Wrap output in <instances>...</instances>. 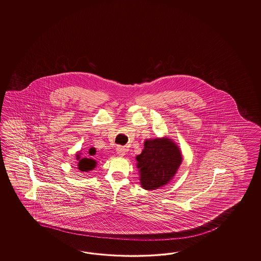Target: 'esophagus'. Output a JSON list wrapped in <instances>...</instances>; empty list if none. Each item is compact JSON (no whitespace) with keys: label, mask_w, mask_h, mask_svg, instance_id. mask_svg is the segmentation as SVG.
I'll return each instance as SVG.
<instances>
[{"label":"esophagus","mask_w":261,"mask_h":261,"mask_svg":"<svg viewBox=\"0 0 261 261\" xmlns=\"http://www.w3.org/2000/svg\"><path fill=\"white\" fill-rule=\"evenodd\" d=\"M127 151H128L127 148L122 147V146H118L117 148V153L118 155H120V156L126 155V154H127Z\"/></svg>","instance_id":"esophagus-1"}]
</instances>
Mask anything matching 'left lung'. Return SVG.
Listing matches in <instances>:
<instances>
[{
    "label": "left lung",
    "instance_id": "left-lung-1",
    "mask_svg": "<svg viewBox=\"0 0 261 261\" xmlns=\"http://www.w3.org/2000/svg\"><path fill=\"white\" fill-rule=\"evenodd\" d=\"M142 153L136 156L140 183L146 190H154L169 183L182 162V154L172 139L146 140Z\"/></svg>",
    "mask_w": 261,
    "mask_h": 261
}]
</instances>
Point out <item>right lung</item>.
Masks as SVG:
<instances>
[{
  "mask_svg": "<svg viewBox=\"0 0 261 261\" xmlns=\"http://www.w3.org/2000/svg\"><path fill=\"white\" fill-rule=\"evenodd\" d=\"M89 155H93L95 154V148H90L89 149ZM81 153H77L76 154V160L78 161V169L81 172H89L93 170L97 162L92 159H88V158H82L81 159Z\"/></svg>",
  "mask_w": 261,
  "mask_h": 261,
  "instance_id": "1",
  "label": "right lung"
}]
</instances>
